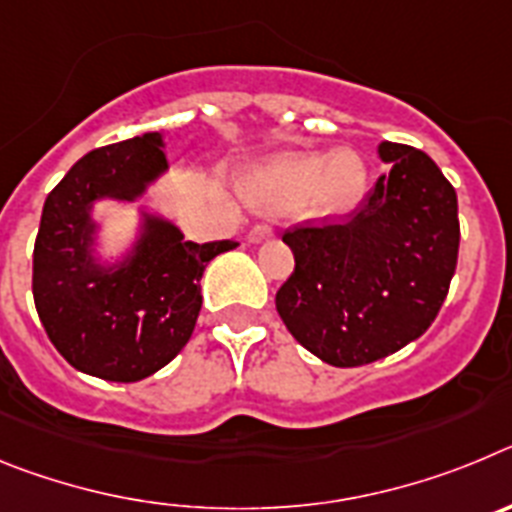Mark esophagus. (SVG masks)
Here are the masks:
<instances>
[{"label": "esophagus", "instance_id": "esophagus-1", "mask_svg": "<svg viewBox=\"0 0 512 512\" xmlns=\"http://www.w3.org/2000/svg\"><path fill=\"white\" fill-rule=\"evenodd\" d=\"M271 235H274V228L266 223H259L251 228V233H248V241L259 243V241H266V238H271Z\"/></svg>", "mask_w": 512, "mask_h": 512}]
</instances>
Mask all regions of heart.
I'll list each match as a JSON object with an SVG mask.
<instances>
[{
  "label": "heart",
  "instance_id": "obj_1",
  "mask_svg": "<svg viewBox=\"0 0 512 512\" xmlns=\"http://www.w3.org/2000/svg\"><path fill=\"white\" fill-rule=\"evenodd\" d=\"M248 197L269 210L307 205L315 217L348 215L364 197L366 166L356 151L289 153L248 174Z\"/></svg>",
  "mask_w": 512,
  "mask_h": 512
}]
</instances>
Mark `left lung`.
<instances>
[{"instance_id":"obj_1","label":"left lung","mask_w":512,"mask_h":512,"mask_svg":"<svg viewBox=\"0 0 512 512\" xmlns=\"http://www.w3.org/2000/svg\"><path fill=\"white\" fill-rule=\"evenodd\" d=\"M390 174L338 223L307 220L282 235L295 271L277 312L302 346L333 366L395 354L431 328L459 259V205L431 156L384 140Z\"/></svg>"}]
</instances>
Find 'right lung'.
<instances>
[{"instance_id": "add662e5", "label": "right lung", "mask_w": 512, "mask_h": 512, "mask_svg": "<svg viewBox=\"0 0 512 512\" xmlns=\"http://www.w3.org/2000/svg\"><path fill=\"white\" fill-rule=\"evenodd\" d=\"M158 133L79 158L45 197L33 251V297L45 333L74 369L138 382L169 364L192 338L200 279L233 241H184L176 225L146 215L130 259L102 269L92 259L94 200H135L166 171Z\"/></svg>"}]
</instances>
